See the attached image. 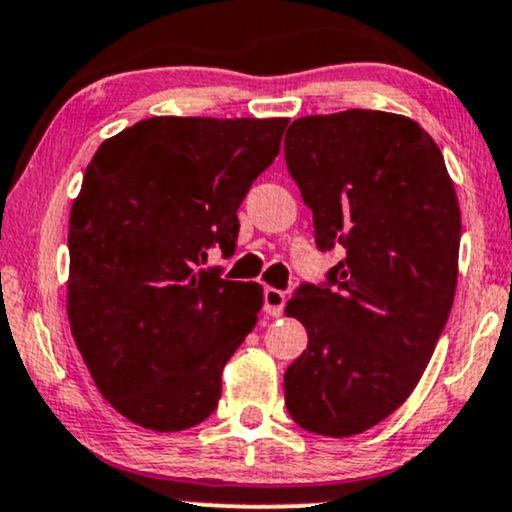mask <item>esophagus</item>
Wrapping results in <instances>:
<instances>
[{
  "mask_svg": "<svg viewBox=\"0 0 512 512\" xmlns=\"http://www.w3.org/2000/svg\"><path fill=\"white\" fill-rule=\"evenodd\" d=\"M283 307H286V293L272 286L264 288V312L272 317H281Z\"/></svg>",
  "mask_w": 512,
  "mask_h": 512,
  "instance_id": "34e87169",
  "label": "esophagus"
}]
</instances>
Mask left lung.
<instances>
[{
  "instance_id": "obj_1",
  "label": "left lung",
  "mask_w": 512,
  "mask_h": 512,
  "mask_svg": "<svg viewBox=\"0 0 512 512\" xmlns=\"http://www.w3.org/2000/svg\"><path fill=\"white\" fill-rule=\"evenodd\" d=\"M283 152L317 250H346L286 305L307 329L283 374L286 408L307 432L346 439L398 410L429 365L458 283V197L429 133L398 114L305 116Z\"/></svg>"
}]
</instances>
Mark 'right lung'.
<instances>
[{
    "label": "right lung",
    "mask_w": 512,
    "mask_h": 512,
    "mask_svg": "<svg viewBox=\"0 0 512 512\" xmlns=\"http://www.w3.org/2000/svg\"><path fill=\"white\" fill-rule=\"evenodd\" d=\"M288 119L152 116L104 140L69 224V322L97 389L152 432L217 410L221 372L262 307L221 279L238 207L281 150Z\"/></svg>",
    "instance_id": "add662e5"
}]
</instances>
